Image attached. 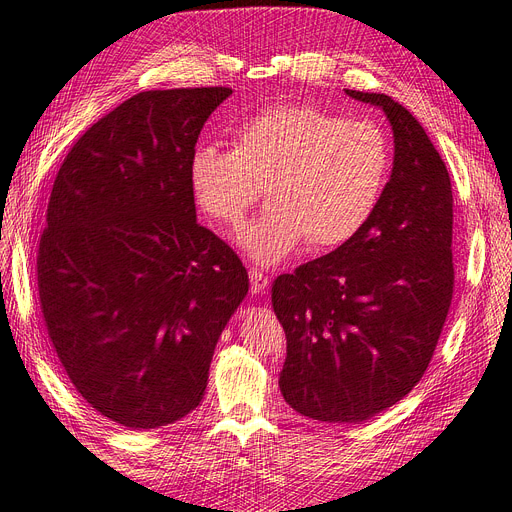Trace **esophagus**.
<instances>
[{"label":"esophagus","instance_id":"34e87169","mask_svg":"<svg viewBox=\"0 0 512 512\" xmlns=\"http://www.w3.org/2000/svg\"><path fill=\"white\" fill-rule=\"evenodd\" d=\"M269 285V277L262 275V271L258 269H250V290L252 294H262L264 290H267Z\"/></svg>","mask_w":512,"mask_h":512}]
</instances>
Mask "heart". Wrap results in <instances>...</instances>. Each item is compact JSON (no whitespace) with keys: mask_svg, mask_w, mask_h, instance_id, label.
Listing matches in <instances>:
<instances>
[{"mask_svg":"<svg viewBox=\"0 0 512 512\" xmlns=\"http://www.w3.org/2000/svg\"><path fill=\"white\" fill-rule=\"evenodd\" d=\"M391 172V147L370 119L315 107L264 109L235 130L233 149L199 145L189 180L199 208L239 224L269 187V212L237 231V248L273 267L309 239L315 250L351 241L374 216Z\"/></svg>","mask_w":512,"mask_h":512,"instance_id":"obj_1","label":"heart"}]
</instances>
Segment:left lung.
I'll list each match as a JSON object with an SVG mask.
<instances>
[{"label": "left lung", "instance_id": "left-lung-1", "mask_svg": "<svg viewBox=\"0 0 512 512\" xmlns=\"http://www.w3.org/2000/svg\"><path fill=\"white\" fill-rule=\"evenodd\" d=\"M393 130V170L370 222L273 283L288 353L281 395L302 416L363 422L431 363L452 304V182L420 121L386 94L344 90Z\"/></svg>", "mask_w": 512, "mask_h": 512}]
</instances>
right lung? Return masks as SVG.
<instances>
[{
  "label": "right lung",
  "mask_w": 512,
  "mask_h": 512,
  "mask_svg": "<svg viewBox=\"0 0 512 512\" xmlns=\"http://www.w3.org/2000/svg\"><path fill=\"white\" fill-rule=\"evenodd\" d=\"M231 88L140 92L102 117L54 180L37 285L77 393L145 431L201 403L248 271L197 224L189 161Z\"/></svg>",
  "instance_id": "obj_1"
}]
</instances>
